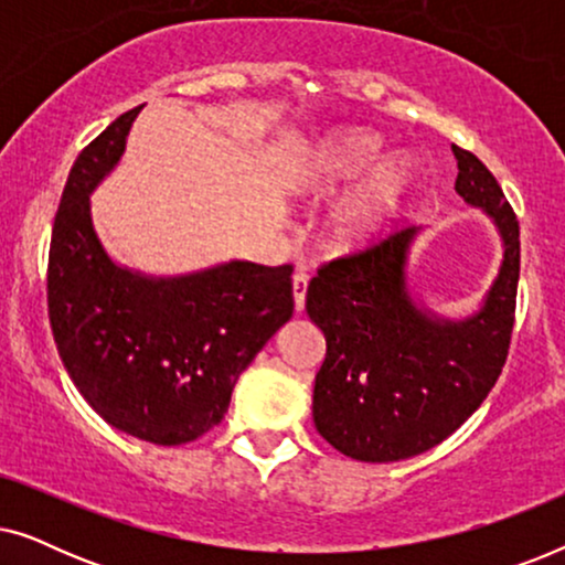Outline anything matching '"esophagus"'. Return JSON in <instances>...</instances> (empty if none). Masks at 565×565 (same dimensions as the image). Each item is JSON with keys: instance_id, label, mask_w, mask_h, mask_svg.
<instances>
[{"instance_id": "esophagus-1", "label": "esophagus", "mask_w": 565, "mask_h": 565, "mask_svg": "<svg viewBox=\"0 0 565 565\" xmlns=\"http://www.w3.org/2000/svg\"><path fill=\"white\" fill-rule=\"evenodd\" d=\"M306 290H308V275L303 269H298V273L292 275V300H296V311H303Z\"/></svg>"}]
</instances>
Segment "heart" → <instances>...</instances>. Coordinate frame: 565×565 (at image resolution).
Masks as SVG:
<instances>
[{"instance_id":"heart-1","label":"heart","mask_w":565,"mask_h":565,"mask_svg":"<svg viewBox=\"0 0 565 565\" xmlns=\"http://www.w3.org/2000/svg\"><path fill=\"white\" fill-rule=\"evenodd\" d=\"M381 157L383 146L377 136L367 130H334L292 159L288 184L296 192H334L371 174L331 207L323 226L331 249H365L396 221L412 188V172L398 159L383 161L375 169Z\"/></svg>"}]
</instances>
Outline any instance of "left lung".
Returning <instances> with one entry per match:
<instances>
[{"instance_id":"left-lung-1","label":"left lung","mask_w":565,"mask_h":565,"mask_svg":"<svg viewBox=\"0 0 565 565\" xmlns=\"http://www.w3.org/2000/svg\"><path fill=\"white\" fill-rule=\"evenodd\" d=\"M455 192L497 226L504 259L483 306L452 321L408 290V252L419 228L319 269L306 311L327 337L313 385V424L347 458L393 462L443 443L483 404L507 362L520 282V223L497 177L452 146Z\"/></svg>"}]
</instances>
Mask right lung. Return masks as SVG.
Listing matches in <instances>:
<instances>
[{
	"instance_id": "right-lung-1",
	"label": "right lung",
	"mask_w": 565,
	"mask_h": 565,
	"mask_svg": "<svg viewBox=\"0 0 565 565\" xmlns=\"http://www.w3.org/2000/svg\"><path fill=\"white\" fill-rule=\"evenodd\" d=\"M113 120L68 172L49 252V319L84 401L115 429L153 445L203 437L231 391L292 316V267L231 259L153 277L110 259L89 195L118 167L130 122Z\"/></svg>"
}]
</instances>
